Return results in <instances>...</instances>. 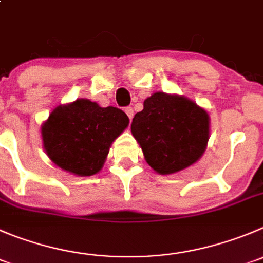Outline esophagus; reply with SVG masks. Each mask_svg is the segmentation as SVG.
Instances as JSON below:
<instances>
[{"label":"esophagus","instance_id":"esophagus-1","mask_svg":"<svg viewBox=\"0 0 263 263\" xmlns=\"http://www.w3.org/2000/svg\"><path fill=\"white\" fill-rule=\"evenodd\" d=\"M125 112H126L127 117H129L130 120L133 119V116H134V111H133V108H132V107H126V108H125Z\"/></svg>","mask_w":263,"mask_h":263}]
</instances>
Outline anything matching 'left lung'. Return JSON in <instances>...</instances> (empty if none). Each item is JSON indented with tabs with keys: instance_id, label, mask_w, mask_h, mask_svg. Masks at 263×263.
<instances>
[{
	"instance_id": "left-lung-1",
	"label": "left lung",
	"mask_w": 263,
	"mask_h": 263,
	"mask_svg": "<svg viewBox=\"0 0 263 263\" xmlns=\"http://www.w3.org/2000/svg\"><path fill=\"white\" fill-rule=\"evenodd\" d=\"M132 134L155 172L173 174L202 156L209 141V116L186 97L157 91L136 114Z\"/></svg>"
}]
</instances>
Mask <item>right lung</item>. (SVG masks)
<instances>
[{"mask_svg":"<svg viewBox=\"0 0 263 263\" xmlns=\"http://www.w3.org/2000/svg\"><path fill=\"white\" fill-rule=\"evenodd\" d=\"M129 125L116 107H101L89 99L58 106L42 124L44 148L55 165L74 176L97 174L112 142Z\"/></svg>","mask_w":263,"mask_h":263,"instance_id":"obj_1","label":"right lung"}]
</instances>
